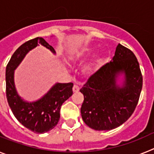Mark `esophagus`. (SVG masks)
Returning a JSON list of instances; mask_svg holds the SVG:
<instances>
[{"instance_id": "esophagus-1", "label": "esophagus", "mask_w": 154, "mask_h": 154, "mask_svg": "<svg viewBox=\"0 0 154 154\" xmlns=\"http://www.w3.org/2000/svg\"><path fill=\"white\" fill-rule=\"evenodd\" d=\"M79 90H80V88H79L78 85H73V91L74 92V93H77V92H78Z\"/></svg>"}]
</instances>
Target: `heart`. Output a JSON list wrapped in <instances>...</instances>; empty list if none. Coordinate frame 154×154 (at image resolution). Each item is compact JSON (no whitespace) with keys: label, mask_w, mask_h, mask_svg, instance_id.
<instances>
[{"label":"heart","mask_w":154,"mask_h":154,"mask_svg":"<svg viewBox=\"0 0 154 154\" xmlns=\"http://www.w3.org/2000/svg\"><path fill=\"white\" fill-rule=\"evenodd\" d=\"M89 53H90V50H89V49H84V50H81V52L77 53V54L75 55V57H75L76 59L80 58V57H85V56H87V55H88ZM101 60V59H98V60H97V61H96L94 63L90 64V65L87 66L85 68V71L88 73H92V72H93L94 70L96 69V67H97V64L100 63Z\"/></svg>","instance_id":"1"}]
</instances>
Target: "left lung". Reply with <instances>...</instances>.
<instances>
[{
	"mask_svg": "<svg viewBox=\"0 0 154 154\" xmlns=\"http://www.w3.org/2000/svg\"><path fill=\"white\" fill-rule=\"evenodd\" d=\"M124 73L122 88L116 77ZM143 76L134 53L121 44L117 45L112 61L92 74L80 91L84 94L81 109L82 119L94 130L117 128L132 116L138 104Z\"/></svg>",
	"mask_w": 154,
	"mask_h": 154,
	"instance_id": "obj_1",
	"label": "left lung"
}]
</instances>
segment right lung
Masks as SVG:
<instances>
[{"label":"right lung","instance_id":"add662e5","mask_svg":"<svg viewBox=\"0 0 154 154\" xmlns=\"http://www.w3.org/2000/svg\"><path fill=\"white\" fill-rule=\"evenodd\" d=\"M38 44L55 50L44 38L37 37L20 45L11 57L6 66V96L13 114L20 123L35 133L50 131L58 123L63 103L73 94V83H57L47 94L34 102L25 101L16 91L14 82V71L25 55Z\"/></svg>","mask_w":154,"mask_h":154}]
</instances>
